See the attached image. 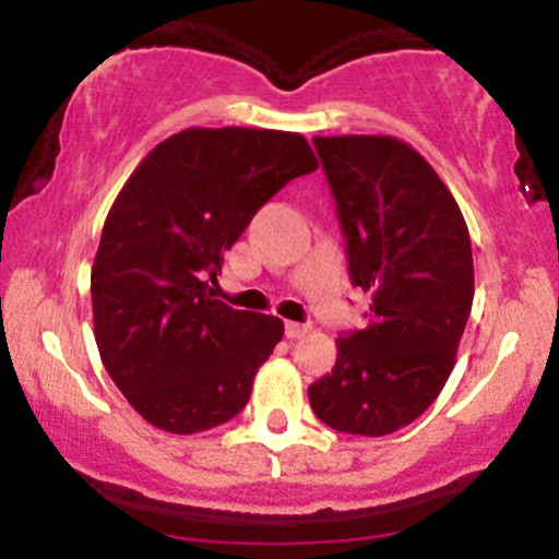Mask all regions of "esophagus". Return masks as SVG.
Returning a JSON list of instances; mask_svg holds the SVG:
<instances>
[{
  "instance_id": "obj_1",
  "label": "esophagus",
  "mask_w": 559,
  "mask_h": 559,
  "mask_svg": "<svg viewBox=\"0 0 559 559\" xmlns=\"http://www.w3.org/2000/svg\"><path fill=\"white\" fill-rule=\"evenodd\" d=\"M305 333H310V325L305 323H286V338H301Z\"/></svg>"
}]
</instances>
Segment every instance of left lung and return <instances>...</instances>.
Listing matches in <instances>:
<instances>
[{
  "label": "left lung",
  "mask_w": 559,
  "mask_h": 559,
  "mask_svg": "<svg viewBox=\"0 0 559 559\" xmlns=\"http://www.w3.org/2000/svg\"><path fill=\"white\" fill-rule=\"evenodd\" d=\"M312 144L336 199L349 278L373 305L307 394L333 431L386 436L420 418L452 373L473 307L471 234L444 181L404 141Z\"/></svg>",
  "instance_id": "obj_1"
}]
</instances>
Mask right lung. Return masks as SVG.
<instances>
[{"mask_svg": "<svg viewBox=\"0 0 559 559\" xmlns=\"http://www.w3.org/2000/svg\"><path fill=\"white\" fill-rule=\"evenodd\" d=\"M316 168L299 133L186 128L120 189L92 267L94 336L146 423L207 431L249 402L284 323L213 299L210 281L262 204Z\"/></svg>", "mask_w": 559, "mask_h": 559, "instance_id": "obj_1", "label": "right lung"}]
</instances>
